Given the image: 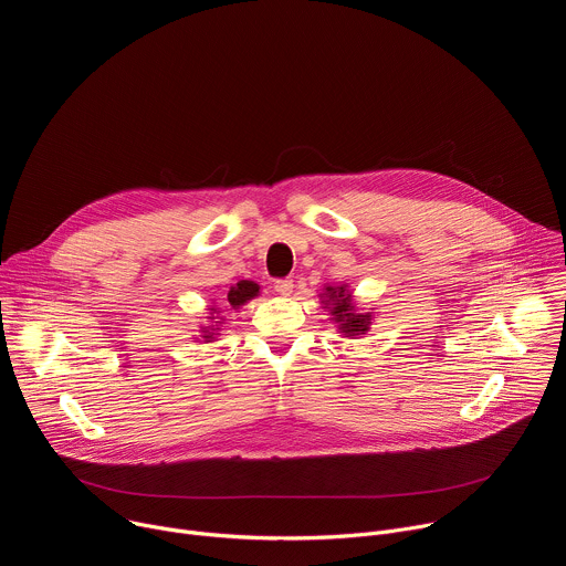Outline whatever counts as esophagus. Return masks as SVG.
<instances>
[{"instance_id":"esophagus-1","label":"esophagus","mask_w":566,"mask_h":566,"mask_svg":"<svg viewBox=\"0 0 566 566\" xmlns=\"http://www.w3.org/2000/svg\"><path fill=\"white\" fill-rule=\"evenodd\" d=\"M275 291L280 295H291L293 293V280L284 277V280H275Z\"/></svg>"}]
</instances>
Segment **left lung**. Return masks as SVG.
Wrapping results in <instances>:
<instances>
[{"label":"left lung","mask_w":566,"mask_h":566,"mask_svg":"<svg viewBox=\"0 0 566 566\" xmlns=\"http://www.w3.org/2000/svg\"><path fill=\"white\" fill-rule=\"evenodd\" d=\"M325 295V302L334 315V319L338 322L340 334H345L347 338L352 336H360L369 329V313H356L354 311V302H352V293L345 286H327V291L322 293Z\"/></svg>","instance_id":"1"}]
</instances>
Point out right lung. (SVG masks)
I'll use <instances>...</instances> for the list:
<instances>
[{"mask_svg": "<svg viewBox=\"0 0 566 566\" xmlns=\"http://www.w3.org/2000/svg\"><path fill=\"white\" fill-rule=\"evenodd\" d=\"M260 293V286L255 284V282H251V280H241V282H237L234 286H230V291H228V304L232 306V308H239L241 304H247L249 300H253L255 295ZM212 313H214V308H212ZM214 329H206L203 334V340H212L214 338V334H212Z\"/></svg>", "mask_w": 566, "mask_h": 566, "instance_id": "right-lung-1", "label": "right lung"}]
</instances>
